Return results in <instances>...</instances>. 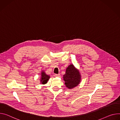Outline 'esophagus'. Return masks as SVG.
I'll return each mask as SVG.
<instances>
[{"label":"esophagus","mask_w":120,"mask_h":120,"mask_svg":"<svg viewBox=\"0 0 120 120\" xmlns=\"http://www.w3.org/2000/svg\"><path fill=\"white\" fill-rule=\"evenodd\" d=\"M54 76L56 77H60V74H54Z\"/></svg>","instance_id":"34e87169"}]
</instances>
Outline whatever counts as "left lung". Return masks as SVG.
Instances as JSON below:
<instances>
[{
  "label": "left lung",
  "instance_id": "left-lung-1",
  "mask_svg": "<svg viewBox=\"0 0 120 120\" xmlns=\"http://www.w3.org/2000/svg\"><path fill=\"white\" fill-rule=\"evenodd\" d=\"M63 79L66 86L68 89H72L79 84L81 75L79 71L75 68L73 64H71L66 69Z\"/></svg>",
  "mask_w": 120,
  "mask_h": 120
}]
</instances>
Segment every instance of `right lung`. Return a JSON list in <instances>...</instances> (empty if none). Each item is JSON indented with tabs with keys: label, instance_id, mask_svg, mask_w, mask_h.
Listing matches in <instances>:
<instances>
[{
	"label": "right lung",
	"instance_id": "obj_1",
	"mask_svg": "<svg viewBox=\"0 0 120 120\" xmlns=\"http://www.w3.org/2000/svg\"><path fill=\"white\" fill-rule=\"evenodd\" d=\"M50 78V75H46L44 71H42L41 72V77L40 79L41 83L42 84H46Z\"/></svg>",
	"mask_w": 120,
	"mask_h": 120
}]
</instances>
